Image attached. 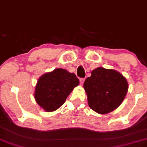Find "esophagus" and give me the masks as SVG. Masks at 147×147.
Listing matches in <instances>:
<instances>
[{"label": "esophagus", "instance_id": "esophagus-1", "mask_svg": "<svg viewBox=\"0 0 147 147\" xmlns=\"http://www.w3.org/2000/svg\"><path fill=\"white\" fill-rule=\"evenodd\" d=\"M79 81H80V84L81 85H83V84H84V81H85V79L84 78H81L80 79H79Z\"/></svg>", "mask_w": 147, "mask_h": 147}]
</instances>
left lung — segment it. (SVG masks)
<instances>
[{"label": "left lung", "mask_w": 147, "mask_h": 147, "mask_svg": "<svg viewBox=\"0 0 147 147\" xmlns=\"http://www.w3.org/2000/svg\"><path fill=\"white\" fill-rule=\"evenodd\" d=\"M84 88L88 105L100 114H106L116 109L123 102L128 91L125 77L114 69L98 67L91 72L85 81Z\"/></svg>", "instance_id": "obj_1"}]
</instances>
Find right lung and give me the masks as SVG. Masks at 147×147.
Returning a JSON list of instances; mask_svg holds the SVG:
<instances>
[{
    "mask_svg": "<svg viewBox=\"0 0 147 147\" xmlns=\"http://www.w3.org/2000/svg\"><path fill=\"white\" fill-rule=\"evenodd\" d=\"M79 84V81L75 74L65 69L56 68L46 72L35 85V101L46 112H54L64 103L68 95Z\"/></svg>",
    "mask_w": 147,
    "mask_h": 147,
    "instance_id": "obj_1",
    "label": "right lung"
}]
</instances>
